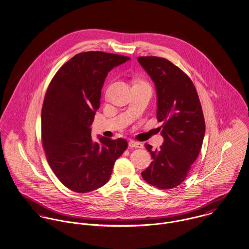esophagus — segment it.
I'll use <instances>...</instances> for the list:
<instances>
[{
    "label": "esophagus",
    "instance_id": "34e87169",
    "mask_svg": "<svg viewBox=\"0 0 249 249\" xmlns=\"http://www.w3.org/2000/svg\"><path fill=\"white\" fill-rule=\"evenodd\" d=\"M129 147L130 148H138V149H141L143 148V144H141L140 142H137L135 140H130L129 141Z\"/></svg>",
    "mask_w": 249,
    "mask_h": 249
}]
</instances>
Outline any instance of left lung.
<instances>
[{
    "label": "left lung",
    "mask_w": 249,
    "mask_h": 249,
    "mask_svg": "<svg viewBox=\"0 0 249 249\" xmlns=\"http://www.w3.org/2000/svg\"><path fill=\"white\" fill-rule=\"evenodd\" d=\"M139 64L156 85L157 118L164 138L160 149L145 144L153 161L141 173L160 189H172L187 177L204 138L205 122L200 101L189 76L165 58L140 56Z\"/></svg>",
    "instance_id": "8db88e82"
}]
</instances>
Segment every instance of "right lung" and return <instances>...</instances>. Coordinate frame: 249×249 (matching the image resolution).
<instances>
[{"label":"right lung","instance_id":"obj_1","mask_svg":"<svg viewBox=\"0 0 249 249\" xmlns=\"http://www.w3.org/2000/svg\"><path fill=\"white\" fill-rule=\"evenodd\" d=\"M130 58L103 52L73 56L56 72L42 108V143L58 179L77 193L108 182L115 160L128 142L100 137L93 142L90 126L99 109L108 72Z\"/></svg>","mask_w":249,"mask_h":249}]
</instances>
